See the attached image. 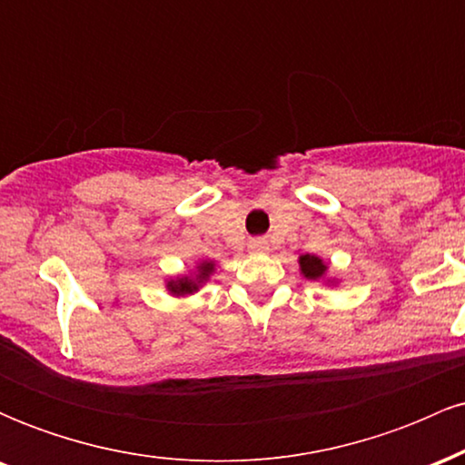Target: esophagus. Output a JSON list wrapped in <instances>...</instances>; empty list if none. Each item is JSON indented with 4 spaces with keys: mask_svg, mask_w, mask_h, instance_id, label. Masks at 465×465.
Instances as JSON below:
<instances>
[{
    "mask_svg": "<svg viewBox=\"0 0 465 465\" xmlns=\"http://www.w3.org/2000/svg\"><path fill=\"white\" fill-rule=\"evenodd\" d=\"M247 247L251 253H264V251H269V242H266L264 238H253V240H249Z\"/></svg>",
    "mask_w": 465,
    "mask_h": 465,
    "instance_id": "34e87169",
    "label": "esophagus"
}]
</instances>
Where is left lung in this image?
<instances>
[{"instance_id": "obj_1", "label": "left lung", "mask_w": 465, "mask_h": 465, "mask_svg": "<svg viewBox=\"0 0 465 465\" xmlns=\"http://www.w3.org/2000/svg\"><path fill=\"white\" fill-rule=\"evenodd\" d=\"M300 271L306 280H312V282L325 280V275H328V262H323L319 255H312V253L300 255ZM328 282H334V280H328Z\"/></svg>"}]
</instances>
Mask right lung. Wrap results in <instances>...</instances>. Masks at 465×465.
Instances as JSON below:
<instances>
[{"instance_id": "1", "label": "right lung", "mask_w": 465, "mask_h": 465, "mask_svg": "<svg viewBox=\"0 0 465 465\" xmlns=\"http://www.w3.org/2000/svg\"><path fill=\"white\" fill-rule=\"evenodd\" d=\"M214 271H216L214 260H201V262L196 264L194 273L179 275V277H174V280H168L165 282V288H168L170 295H174V297L194 295V292L199 291V288L205 284L212 275H214Z\"/></svg>"}]
</instances>
